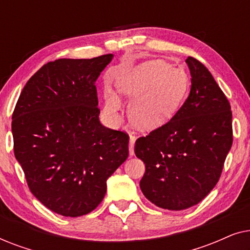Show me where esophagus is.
<instances>
[{
  "label": "esophagus",
  "instance_id": "1",
  "mask_svg": "<svg viewBox=\"0 0 250 250\" xmlns=\"http://www.w3.org/2000/svg\"><path fill=\"white\" fill-rule=\"evenodd\" d=\"M135 136L131 135L129 136V146H128V150H129V155L133 156L134 155V143H135Z\"/></svg>",
  "mask_w": 250,
  "mask_h": 250
}]
</instances>
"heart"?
<instances>
[{
	"label": "heart",
	"instance_id": "1",
	"mask_svg": "<svg viewBox=\"0 0 250 250\" xmlns=\"http://www.w3.org/2000/svg\"><path fill=\"white\" fill-rule=\"evenodd\" d=\"M123 93L131 99L129 112L136 126L152 129L166 124L179 111L189 94L190 82L183 70L164 60L139 64L118 82ZM105 108L115 114L121 102L109 94Z\"/></svg>",
	"mask_w": 250,
	"mask_h": 250
}]
</instances>
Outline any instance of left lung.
Returning <instances> with one entry per match:
<instances>
[{"mask_svg":"<svg viewBox=\"0 0 250 250\" xmlns=\"http://www.w3.org/2000/svg\"><path fill=\"white\" fill-rule=\"evenodd\" d=\"M186 62L189 97L169 122L139 138L134 146L146 164L141 191L169 210L192 207L213 190L233 141L230 102L200 61L188 57Z\"/></svg>","mask_w":250,"mask_h":250,"instance_id":"1","label":"left lung"}]
</instances>
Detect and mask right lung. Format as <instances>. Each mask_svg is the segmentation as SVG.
I'll return each instance as SVG.
<instances>
[{"instance_id":"1","label":"right lung","mask_w":250,"mask_h":250,"mask_svg":"<svg viewBox=\"0 0 250 250\" xmlns=\"http://www.w3.org/2000/svg\"><path fill=\"white\" fill-rule=\"evenodd\" d=\"M114 54L58 59L22 88L12 114L13 150L32 193L54 213L95 209L107 180L127 159V133L99 121L95 81Z\"/></svg>"}]
</instances>
